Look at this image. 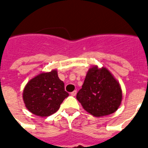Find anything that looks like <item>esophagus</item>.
<instances>
[{
    "label": "esophagus",
    "instance_id": "1",
    "mask_svg": "<svg viewBox=\"0 0 148 148\" xmlns=\"http://www.w3.org/2000/svg\"><path fill=\"white\" fill-rule=\"evenodd\" d=\"M76 95H77V90H74L73 92L71 93V96H73V97H74V96H75Z\"/></svg>",
    "mask_w": 148,
    "mask_h": 148
}]
</instances>
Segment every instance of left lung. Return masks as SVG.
Returning a JSON list of instances; mask_svg holds the SVG:
<instances>
[{
  "label": "left lung",
  "mask_w": 148,
  "mask_h": 148,
  "mask_svg": "<svg viewBox=\"0 0 148 148\" xmlns=\"http://www.w3.org/2000/svg\"><path fill=\"white\" fill-rule=\"evenodd\" d=\"M77 99L84 110L95 117L111 114L119 108L122 90L119 82L106 67L88 70Z\"/></svg>",
  "instance_id": "1"
}]
</instances>
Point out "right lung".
<instances>
[{"label":"right lung","instance_id":"add662e5","mask_svg":"<svg viewBox=\"0 0 148 148\" xmlns=\"http://www.w3.org/2000/svg\"><path fill=\"white\" fill-rule=\"evenodd\" d=\"M68 95L57 70H52L40 73L27 82L23 91V100L30 112L43 117L54 114Z\"/></svg>","mask_w":148,"mask_h":148}]
</instances>
